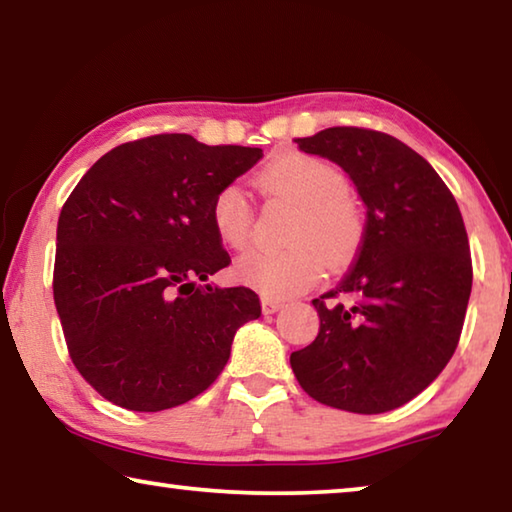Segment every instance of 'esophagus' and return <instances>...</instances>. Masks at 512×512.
I'll return each mask as SVG.
<instances>
[{"instance_id":"1","label":"esophagus","mask_w":512,"mask_h":512,"mask_svg":"<svg viewBox=\"0 0 512 512\" xmlns=\"http://www.w3.org/2000/svg\"><path fill=\"white\" fill-rule=\"evenodd\" d=\"M282 307H284V300L262 296V311H264V314H275V311H280Z\"/></svg>"}]
</instances>
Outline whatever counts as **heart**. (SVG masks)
I'll use <instances>...</instances> for the list:
<instances>
[{"label": "heart", "instance_id": "obj_1", "mask_svg": "<svg viewBox=\"0 0 512 512\" xmlns=\"http://www.w3.org/2000/svg\"><path fill=\"white\" fill-rule=\"evenodd\" d=\"M266 194L298 205L289 248H255L241 255L237 275L250 287L271 296H291L318 280L323 257L341 266L357 253L363 237V216L345 187L341 169L314 155L287 153L259 173ZM212 225L230 248H244L253 237V207L241 187L230 183L212 201Z\"/></svg>", "mask_w": 512, "mask_h": 512}]
</instances>
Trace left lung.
I'll return each instance as SVG.
<instances>
[{
    "instance_id": "8db88e82",
    "label": "left lung",
    "mask_w": 512,
    "mask_h": 512,
    "mask_svg": "<svg viewBox=\"0 0 512 512\" xmlns=\"http://www.w3.org/2000/svg\"><path fill=\"white\" fill-rule=\"evenodd\" d=\"M296 142L339 164L368 212L357 262L311 300L320 329L291 354L293 375L320 404L393 411L443 372L461 339L472 291L461 210L431 164L391 135L336 126Z\"/></svg>"
}]
</instances>
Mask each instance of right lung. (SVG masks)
Instances as JSON below:
<instances>
[{
  "label": "right lung",
  "instance_id": "obj_1",
  "mask_svg": "<svg viewBox=\"0 0 512 512\" xmlns=\"http://www.w3.org/2000/svg\"><path fill=\"white\" fill-rule=\"evenodd\" d=\"M262 155L153 135L108 151L69 194L54 302L76 370L108 402L155 413L194 400L262 314L255 291L205 284L230 264L214 196Z\"/></svg>",
  "mask_w": 512,
  "mask_h": 512
}]
</instances>
